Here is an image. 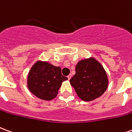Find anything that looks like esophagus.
Segmentation results:
<instances>
[{
  "mask_svg": "<svg viewBox=\"0 0 132 132\" xmlns=\"http://www.w3.org/2000/svg\"><path fill=\"white\" fill-rule=\"evenodd\" d=\"M71 74H69V76H67V78H68V79H69V80H70V79H71Z\"/></svg>",
  "mask_w": 132,
  "mask_h": 132,
  "instance_id": "1",
  "label": "esophagus"
}]
</instances>
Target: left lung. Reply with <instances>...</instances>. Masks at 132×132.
Instances as JSON below:
<instances>
[{
	"label": "left lung",
	"mask_w": 132,
	"mask_h": 132,
	"mask_svg": "<svg viewBox=\"0 0 132 132\" xmlns=\"http://www.w3.org/2000/svg\"><path fill=\"white\" fill-rule=\"evenodd\" d=\"M70 83L80 99L91 101L100 97L107 90L108 78L102 64L90 57L78 61L76 74Z\"/></svg>",
	"instance_id": "1"
}]
</instances>
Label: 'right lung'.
<instances>
[{"instance_id":"right-lung-1","label":"right lung","mask_w":132,"mask_h":132,"mask_svg":"<svg viewBox=\"0 0 132 132\" xmlns=\"http://www.w3.org/2000/svg\"><path fill=\"white\" fill-rule=\"evenodd\" d=\"M67 77L61 74V69L47 61H38L32 66L27 76V88L36 97L51 100L56 97Z\"/></svg>"}]
</instances>
